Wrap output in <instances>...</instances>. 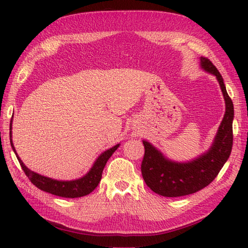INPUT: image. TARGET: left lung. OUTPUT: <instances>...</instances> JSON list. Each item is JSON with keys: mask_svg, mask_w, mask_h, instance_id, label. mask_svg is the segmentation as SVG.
Returning <instances> with one entry per match:
<instances>
[{"mask_svg": "<svg viewBox=\"0 0 248 248\" xmlns=\"http://www.w3.org/2000/svg\"><path fill=\"white\" fill-rule=\"evenodd\" d=\"M199 60L202 69L217 78L225 100V115L211 147L191 161H172L149 141L143 140L145 155L140 167L141 175L152 191L164 197L186 196L209 186L227 162L232 149L233 103L217 67L205 57L202 56Z\"/></svg>", "mask_w": 248, "mask_h": 248, "instance_id": "obj_1", "label": "left lung"}]
</instances>
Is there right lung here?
I'll return each mask as SVG.
<instances>
[{
	"instance_id": "right-lung-1",
	"label": "right lung",
	"mask_w": 248,
	"mask_h": 248,
	"mask_svg": "<svg viewBox=\"0 0 248 248\" xmlns=\"http://www.w3.org/2000/svg\"><path fill=\"white\" fill-rule=\"evenodd\" d=\"M12 128H13V119L10 120V125H9L10 145H12V148L16 154V156H17L21 167H22L23 171L25 172V175L28 176L31 182L38 188H40L41 191H45L46 193L53 194V195H56V196L65 197V198H78V197H82V196H85V195L91 194L93 189L98 186L100 180H101L103 168L105 164H107L108 160L112 156L115 150L117 149L120 145V144H117L114 147H112V148L103 151L102 154L97 157V160L93 162L91 170H89L87 173H85L83 177L76 179V180H66V181L56 180V179H52L49 177L39 175V173L29 170V168L24 165V163L21 161L20 156L18 155L17 151L15 149V146L13 144Z\"/></svg>"
}]
</instances>
